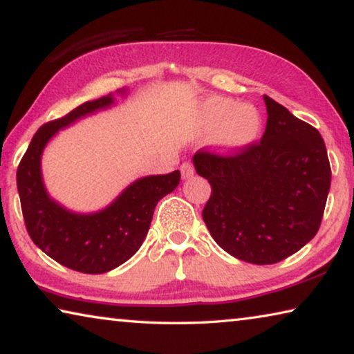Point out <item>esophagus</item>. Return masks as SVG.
Returning <instances> with one entry per match:
<instances>
[{"mask_svg": "<svg viewBox=\"0 0 354 354\" xmlns=\"http://www.w3.org/2000/svg\"><path fill=\"white\" fill-rule=\"evenodd\" d=\"M194 173H195V169H194V165H192L190 162H184V164L181 165V175H183V179H187V178H190V176H194Z\"/></svg>", "mask_w": 354, "mask_h": 354, "instance_id": "1", "label": "esophagus"}]
</instances>
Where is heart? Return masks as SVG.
<instances>
[{
  "label": "heart",
  "instance_id": "1",
  "mask_svg": "<svg viewBox=\"0 0 354 354\" xmlns=\"http://www.w3.org/2000/svg\"><path fill=\"white\" fill-rule=\"evenodd\" d=\"M203 133H217V143L226 151H239L259 136L262 118L251 104H239L236 100L211 97L203 101L196 112Z\"/></svg>",
  "mask_w": 354,
  "mask_h": 354
}]
</instances>
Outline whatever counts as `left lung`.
I'll use <instances>...</instances> for the list:
<instances>
[{
	"mask_svg": "<svg viewBox=\"0 0 354 354\" xmlns=\"http://www.w3.org/2000/svg\"><path fill=\"white\" fill-rule=\"evenodd\" d=\"M261 142L236 154L198 151L195 170L212 187L203 220L226 253L267 266L301 250L319 231L331 167L319 131L263 95Z\"/></svg>",
	"mask_w": 354,
	"mask_h": 354,
	"instance_id": "left-lung-1",
	"label": "left lung"
}]
</instances>
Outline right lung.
I'll use <instances>...</instances> for the list:
<instances>
[{"instance_id": "1", "label": "right lung", "mask_w": 354, "mask_h": 354, "mask_svg": "<svg viewBox=\"0 0 354 354\" xmlns=\"http://www.w3.org/2000/svg\"><path fill=\"white\" fill-rule=\"evenodd\" d=\"M127 88L118 95H127ZM115 103L109 93L77 106L62 118L50 122L34 134L17 170V187L28 234L51 259L71 270L100 274L122 266L145 241L154 207L175 190L181 173L151 175L131 183L109 206L81 214L64 207L46 192L41 176V154L57 131L76 120L107 109Z\"/></svg>"}]
</instances>
